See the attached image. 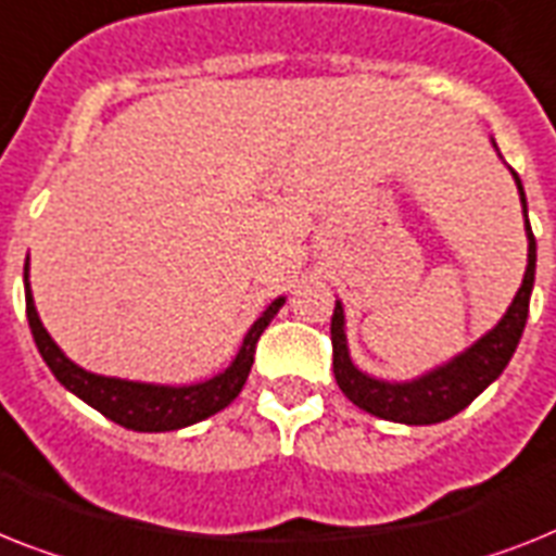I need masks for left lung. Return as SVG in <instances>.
<instances>
[{"label": "left lung", "instance_id": "obj_1", "mask_svg": "<svg viewBox=\"0 0 556 556\" xmlns=\"http://www.w3.org/2000/svg\"><path fill=\"white\" fill-rule=\"evenodd\" d=\"M497 148V146H494ZM514 174V170H511ZM517 191H520L522 214H526V233H528V268L522 277V286L514 296V302L500 319L497 328L489 331L482 340H477L466 354L454 356L448 365H442L437 371L426 374L414 382H382L363 374L351 363L349 345H345V314L337 302L331 317V345H333V377L342 394L351 403L359 405L374 417L391 419V422H405V426H431L459 414L463 408L477 400V396L497 380L508 359L517 351V342L522 337L528 319V302H531V288H534V268H536V242L528 225L526 211V191H522L520 176L514 174Z\"/></svg>", "mask_w": 556, "mask_h": 556}]
</instances>
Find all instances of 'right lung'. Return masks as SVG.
<instances>
[{
    "label": "right lung",
    "instance_id": "obj_1",
    "mask_svg": "<svg viewBox=\"0 0 556 556\" xmlns=\"http://www.w3.org/2000/svg\"><path fill=\"white\" fill-rule=\"evenodd\" d=\"M282 302H286L282 296L270 302L268 308L263 311V317L251 325L237 359L219 377L200 382V386L182 388L146 386V382L116 380V377H97V374L85 371V368L71 363L56 349V342L51 340V333L45 331L42 319L34 308V296H30L28 286V263H25V311H28L30 333H34L36 349H39L42 359L53 371V377L67 391H74L79 400H85L90 408H97L99 414L114 419L116 426L130 428V431H176V428L193 426V422L211 417L216 410H223L225 405H231L239 391H242V386H245L251 365H254L256 342H260L270 319L277 317Z\"/></svg>",
    "mask_w": 556,
    "mask_h": 556
}]
</instances>
